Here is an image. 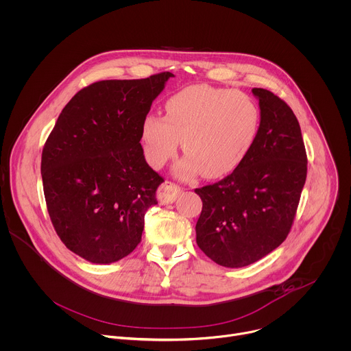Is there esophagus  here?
I'll list each match as a JSON object with an SVG mask.
<instances>
[{
    "mask_svg": "<svg viewBox=\"0 0 351 351\" xmlns=\"http://www.w3.org/2000/svg\"><path fill=\"white\" fill-rule=\"evenodd\" d=\"M180 193V187L172 182H165L160 186L158 193H157V198L160 201V204L165 205V204H172L176 197Z\"/></svg>",
    "mask_w": 351,
    "mask_h": 351,
    "instance_id": "1",
    "label": "esophagus"
}]
</instances>
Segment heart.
Segmentation results:
<instances>
[{
	"mask_svg": "<svg viewBox=\"0 0 351 351\" xmlns=\"http://www.w3.org/2000/svg\"><path fill=\"white\" fill-rule=\"evenodd\" d=\"M260 124L254 99L239 90L190 86L165 102V117L147 114L142 141L149 164L164 167L183 141L187 156L176 167L183 178L231 173L250 152Z\"/></svg>",
	"mask_w": 351,
	"mask_h": 351,
	"instance_id": "1",
	"label": "heart"
}]
</instances>
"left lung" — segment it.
I'll return each instance as SVG.
<instances>
[{
  "label": "left lung",
  "instance_id": "obj_1",
  "mask_svg": "<svg viewBox=\"0 0 351 351\" xmlns=\"http://www.w3.org/2000/svg\"><path fill=\"white\" fill-rule=\"evenodd\" d=\"M260 127L246 158L231 175L195 193L202 212L197 245L216 264L250 265L287 238L306 180L308 158L291 108L265 88H253Z\"/></svg>",
  "mask_w": 351,
  "mask_h": 351
}]
</instances>
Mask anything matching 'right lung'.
Listing matches in <instances>:
<instances>
[{
	"label": "right lung",
	"mask_w": 351,
	"mask_h": 351,
	"mask_svg": "<svg viewBox=\"0 0 351 351\" xmlns=\"http://www.w3.org/2000/svg\"><path fill=\"white\" fill-rule=\"evenodd\" d=\"M173 73L101 80L65 105L40 161L51 224L93 264H110L141 242L145 213L164 179L145 160L142 123Z\"/></svg>",
	"instance_id": "1"
}]
</instances>
